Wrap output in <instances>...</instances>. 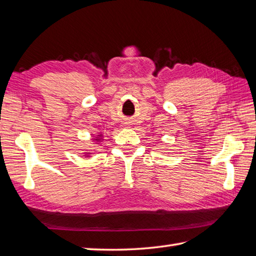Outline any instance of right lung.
<instances>
[{"instance_id":"add662e5","label":"right lung","mask_w":256,"mask_h":256,"mask_svg":"<svg viewBox=\"0 0 256 256\" xmlns=\"http://www.w3.org/2000/svg\"><path fill=\"white\" fill-rule=\"evenodd\" d=\"M98 136H101V134L100 135H98ZM94 140H100V138H94ZM89 153H86V155H88Z\"/></svg>"}]
</instances>
